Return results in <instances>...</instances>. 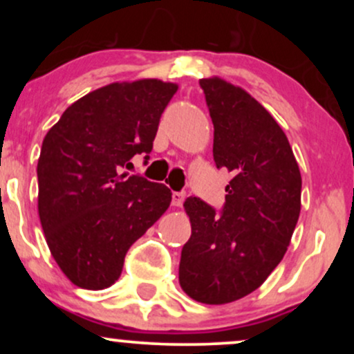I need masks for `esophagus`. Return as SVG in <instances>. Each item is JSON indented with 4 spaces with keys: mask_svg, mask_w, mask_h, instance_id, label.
Wrapping results in <instances>:
<instances>
[{
    "mask_svg": "<svg viewBox=\"0 0 354 354\" xmlns=\"http://www.w3.org/2000/svg\"><path fill=\"white\" fill-rule=\"evenodd\" d=\"M186 194L183 193V191H174V193L171 194V205L176 206V208H180V206L183 205V201H185Z\"/></svg>",
    "mask_w": 354,
    "mask_h": 354,
    "instance_id": "esophagus-1",
    "label": "esophagus"
}]
</instances>
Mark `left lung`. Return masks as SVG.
Returning a JSON list of instances; mask_svg holds the SVG:
<instances>
[{
	"label": "left lung",
	"mask_w": 354,
	"mask_h": 354,
	"mask_svg": "<svg viewBox=\"0 0 354 354\" xmlns=\"http://www.w3.org/2000/svg\"><path fill=\"white\" fill-rule=\"evenodd\" d=\"M214 126L213 158L234 174L221 214L189 196L191 238L180 284L194 301L225 304L258 290L279 265L301 211V173L290 141L245 89L200 80Z\"/></svg>",
	"instance_id": "obj_1"
}]
</instances>
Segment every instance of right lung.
Listing matches in <instances>:
<instances>
[{"mask_svg":"<svg viewBox=\"0 0 354 354\" xmlns=\"http://www.w3.org/2000/svg\"><path fill=\"white\" fill-rule=\"evenodd\" d=\"M178 84L111 83L66 108L43 140L38 213L53 258L84 290L120 278L129 246L171 203V191L121 173L153 149L160 118Z\"/></svg>","mask_w":354,"mask_h":354,"instance_id":"right-lung-1","label":"right lung"}]
</instances>
